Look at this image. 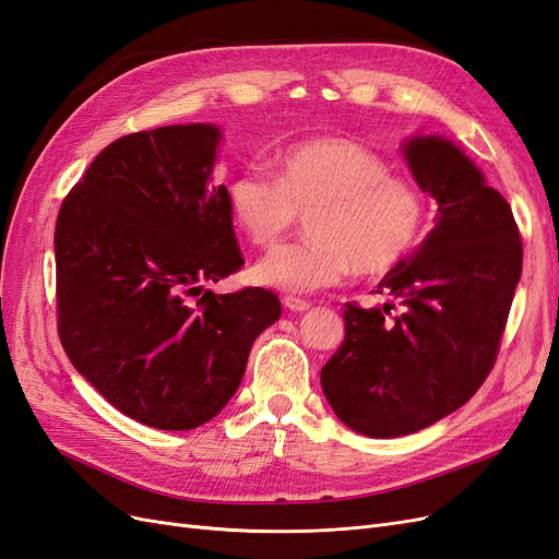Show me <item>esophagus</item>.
I'll use <instances>...</instances> for the list:
<instances>
[{
  "label": "esophagus",
  "instance_id": "34e87169",
  "mask_svg": "<svg viewBox=\"0 0 559 559\" xmlns=\"http://www.w3.org/2000/svg\"><path fill=\"white\" fill-rule=\"evenodd\" d=\"M282 302H284V308L292 310V312H306V310H310V302L302 300V298H296V296H284Z\"/></svg>",
  "mask_w": 559,
  "mask_h": 559
}]
</instances>
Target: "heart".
<instances>
[{
    "instance_id": "b5f03b06",
    "label": "heart",
    "mask_w": 559,
    "mask_h": 559,
    "mask_svg": "<svg viewBox=\"0 0 559 559\" xmlns=\"http://www.w3.org/2000/svg\"><path fill=\"white\" fill-rule=\"evenodd\" d=\"M226 202L245 238L275 245L300 214L310 240L277 247L253 265V280L292 294H314L341 284L354 270L384 275L419 245L425 198L411 181L347 138H308L280 151L277 179L259 170L235 173Z\"/></svg>"
}]
</instances>
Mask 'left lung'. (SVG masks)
Instances as JSON below:
<instances>
[{
	"label": "left lung",
	"mask_w": 559,
	"mask_h": 559,
	"mask_svg": "<svg viewBox=\"0 0 559 559\" xmlns=\"http://www.w3.org/2000/svg\"><path fill=\"white\" fill-rule=\"evenodd\" d=\"M401 148L436 200V226L378 284L401 310L347 302L345 343L321 368L337 419L370 438L431 427L478 392L522 273L511 205L476 163L441 134H415Z\"/></svg>",
	"instance_id": "1"
}]
</instances>
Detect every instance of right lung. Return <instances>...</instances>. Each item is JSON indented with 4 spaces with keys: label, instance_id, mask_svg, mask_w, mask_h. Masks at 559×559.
<instances>
[{
    "label": "right lung",
    "instance_id": "1",
    "mask_svg": "<svg viewBox=\"0 0 559 559\" xmlns=\"http://www.w3.org/2000/svg\"><path fill=\"white\" fill-rule=\"evenodd\" d=\"M222 130L134 132L99 151L56 224L58 333L72 366L116 411L189 431L224 411L253 341L282 314L273 292H202L242 267Z\"/></svg>",
    "mask_w": 559,
    "mask_h": 559
}]
</instances>
